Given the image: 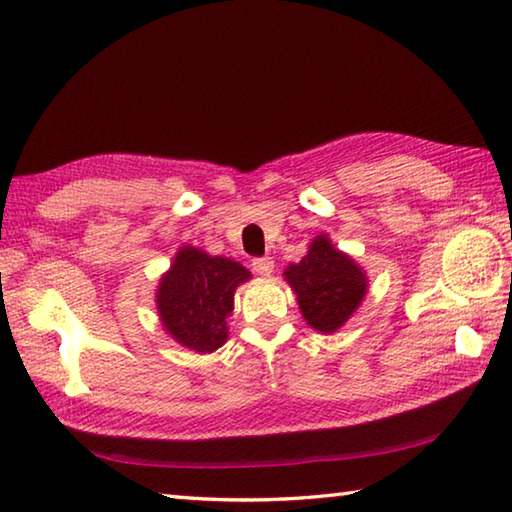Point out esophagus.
<instances>
[{
	"instance_id": "esophagus-1",
	"label": "esophagus",
	"mask_w": 512,
	"mask_h": 512,
	"mask_svg": "<svg viewBox=\"0 0 512 512\" xmlns=\"http://www.w3.org/2000/svg\"><path fill=\"white\" fill-rule=\"evenodd\" d=\"M250 266H253V270H255L257 275L268 277L270 273H273L275 262H273V257H255L253 262H250Z\"/></svg>"
}]
</instances>
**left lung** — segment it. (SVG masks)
<instances>
[{
  "label": "left lung",
  "mask_w": 512,
  "mask_h": 512,
  "mask_svg": "<svg viewBox=\"0 0 512 512\" xmlns=\"http://www.w3.org/2000/svg\"><path fill=\"white\" fill-rule=\"evenodd\" d=\"M284 277L295 290L299 310L312 330L332 334L347 323L367 295V273L356 259L317 235L299 264H290Z\"/></svg>",
  "instance_id": "8db88e82"
}]
</instances>
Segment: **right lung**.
Masks as SVG:
<instances>
[{
  "instance_id": "1",
  "label": "right lung",
  "mask_w": 512,
  "mask_h": 512,
  "mask_svg": "<svg viewBox=\"0 0 512 512\" xmlns=\"http://www.w3.org/2000/svg\"><path fill=\"white\" fill-rule=\"evenodd\" d=\"M248 279L250 270L235 259L180 246L156 290L162 328L187 350L215 352L228 339L235 290Z\"/></svg>"
}]
</instances>
